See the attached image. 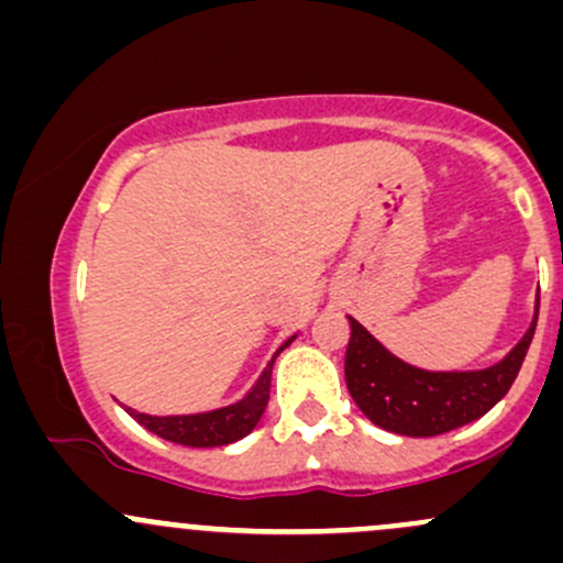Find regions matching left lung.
I'll list each match as a JSON object with an SVG mask.
<instances>
[{"mask_svg":"<svg viewBox=\"0 0 563 563\" xmlns=\"http://www.w3.org/2000/svg\"><path fill=\"white\" fill-rule=\"evenodd\" d=\"M537 311L540 292L534 300V317L521 341L499 362L477 371H424L410 365L349 317V395L373 424L405 438H434L470 424L486 416L516 380L534 338Z\"/></svg>","mask_w":563,"mask_h":563,"instance_id":"8db88e82","label":"left lung"}]
</instances>
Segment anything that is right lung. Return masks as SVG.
<instances>
[{
    "label": "right lung",
    "mask_w": 563,
    "mask_h": 563,
    "mask_svg": "<svg viewBox=\"0 0 563 563\" xmlns=\"http://www.w3.org/2000/svg\"><path fill=\"white\" fill-rule=\"evenodd\" d=\"M298 335L287 338L276 354L271 356V362L265 365V371L260 373L252 389L246 391L241 400L231 405H222V408L203 410V413H183V416H150L139 413L134 408H125V413L131 419L139 421L147 432L158 434V438L168 440V443L187 445V449H220V445H231L235 440L246 438L252 429L257 427V421L263 419L265 405H268L271 395V371H274V362L289 343Z\"/></svg>",
    "instance_id": "1"
}]
</instances>
